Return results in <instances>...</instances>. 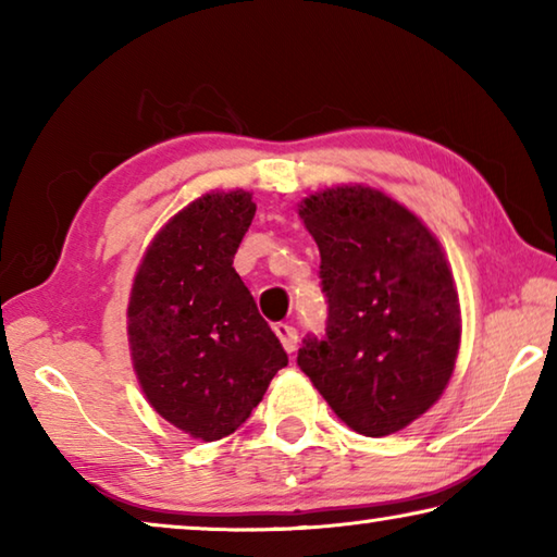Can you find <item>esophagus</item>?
<instances>
[{"label":"esophagus","mask_w":557,"mask_h":557,"mask_svg":"<svg viewBox=\"0 0 557 557\" xmlns=\"http://www.w3.org/2000/svg\"><path fill=\"white\" fill-rule=\"evenodd\" d=\"M275 334H277V338L282 342V346H285V351L287 354H292L297 348V329L295 326H289V324H277L275 326Z\"/></svg>","instance_id":"34e87169"}]
</instances>
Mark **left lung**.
<instances>
[{"instance_id": "obj_1", "label": "left lung", "mask_w": 557, "mask_h": 557, "mask_svg": "<svg viewBox=\"0 0 557 557\" xmlns=\"http://www.w3.org/2000/svg\"><path fill=\"white\" fill-rule=\"evenodd\" d=\"M319 245L329 319L297 363L358 435L408 428L445 393L461 317L445 250L418 215L371 186H336L299 203Z\"/></svg>"}]
</instances>
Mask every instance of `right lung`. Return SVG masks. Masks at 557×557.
I'll return each instance as SVG.
<instances>
[{"instance_id": "right-lung-1", "label": "right lung", "mask_w": 557, "mask_h": 557, "mask_svg": "<svg viewBox=\"0 0 557 557\" xmlns=\"http://www.w3.org/2000/svg\"><path fill=\"white\" fill-rule=\"evenodd\" d=\"M256 203L211 191L154 235L127 305V338L149 405L186 435L213 442L238 430L287 366L233 268Z\"/></svg>"}]
</instances>
